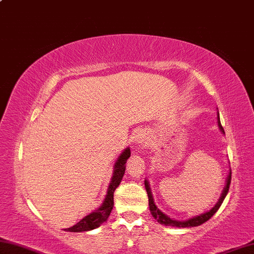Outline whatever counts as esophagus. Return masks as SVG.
<instances>
[{
	"label": "esophagus",
	"instance_id": "1",
	"mask_svg": "<svg viewBox=\"0 0 254 254\" xmlns=\"http://www.w3.org/2000/svg\"><path fill=\"white\" fill-rule=\"evenodd\" d=\"M147 139H148L147 135L144 134V132H139V134L136 135L135 141L138 146H146L147 145Z\"/></svg>",
	"mask_w": 254,
	"mask_h": 254
}]
</instances>
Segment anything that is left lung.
Wrapping results in <instances>:
<instances>
[{"label": "left lung", "instance_id": "1", "mask_svg": "<svg viewBox=\"0 0 254 254\" xmlns=\"http://www.w3.org/2000/svg\"><path fill=\"white\" fill-rule=\"evenodd\" d=\"M217 120H219V122H217V124H219L220 129L224 134V129H223V127H222V125L220 123L219 116H217ZM230 184H231V172L229 173L228 180H226V185H225V188L223 190V192H222V194H221V197L219 199V202L216 203V205L213 207L212 210L208 211V212L203 213V214L198 215V216L192 217V219H190L188 221H176V220L171 219V217H168L166 214H164V213L162 211H159V208L156 205H155L154 198H153V195H152V190H150L149 184H148L147 181H145V189H146V192H147V195H148L149 210H150V212H152L153 216L157 220V222H159V223L164 224V225L176 226V228H190H190H193V226H198V225H201L203 223H205L206 221L210 220L211 217L215 214V213L217 212V210H219V208H220L221 204L223 203L224 198L226 196V194H228V192H229Z\"/></svg>", "mask_w": 254, "mask_h": 254}]
</instances>
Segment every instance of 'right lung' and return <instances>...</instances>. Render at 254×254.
I'll return each instance as SVG.
<instances>
[{"label": "right lung", "instance_id": "right-lung-1", "mask_svg": "<svg viewBox=\"0 0 254 254\" xmlns=\"http://www.w3.org/2000/svg\"><path fill=\"white\" fill-rule=\"evenodd\" d=\"M129 157H130V149L126 148L122 154H120V156L118 157L117 161H116L115 166H114V174H113V177H111L108 190H107L106 198L104 203L101 204V206L95 212H92L89 215L84 216L83 219L80 220L77 224H74L69 229H65L64 231H69V232H84V231H90V230L99 228L104 222L107 221L108 216L110 215L111 210H113L114 207L115 190L118 188L120 182L123 180L125 170H126V162Z\"/></svg>", "mask_w": 254, "mask_h": 254}]
</instances>
